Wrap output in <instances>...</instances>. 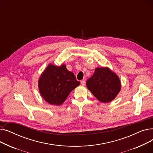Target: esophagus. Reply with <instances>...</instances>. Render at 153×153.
I'll return each mask as SVG.
<instances>
[{
  "mask_svg": "<svg viewBox=\"0 0 153 153\" xmlns=\"http://www.w3.org/2000/svg\"><path fill=\"white\" fill-rule=\"evenodd\" d=\"M81 84L82 85H85V81H84V80H82V81H81Z\"/></svg>",
  "mask_w": 153,
  "mask_h": 153,
  "instance_id": "obj_1",
  "label": "esophagus"
}]
</instances>
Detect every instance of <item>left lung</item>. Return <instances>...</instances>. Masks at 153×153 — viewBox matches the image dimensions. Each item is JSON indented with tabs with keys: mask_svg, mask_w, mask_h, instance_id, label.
Listing matches in <instances>:
<instances>
[{
	"mask_svg": "<svg viewBox=\"0 0 153 153\" xmlns=\"http://www.w3.org/2000/svg\"><path fill=\"white\" fill-rule=\"evenodd\" d=\"M87 89L102 103L113 100L121 90V82L117 74L108 67L96 68L86 82Z\"/></svg>",
	"mask_w": 153,
	"mask_h": 153,
	"instance_id": "left-lung-1",
	"label": "left lung"
}]
</instances>
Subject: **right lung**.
<instances>
[{
	"label": "right lung",
	"instance_id": "obj_1",
	"mask_svg": "<svg viewBox=\"0 0 153 153\" xmlns=\"http://www.w3.org/2000/svg\"><path fill=\"white\" fill-rule=\"evenodd\" d=\"M38 84L43 99L51 105L59 106L66 100L71 92L80 85V82L64 64L60 66L50 64L40 75Z\"/></svg>",
	"mask_w": 153,
	"mask_h": 153
}]
</instances>
